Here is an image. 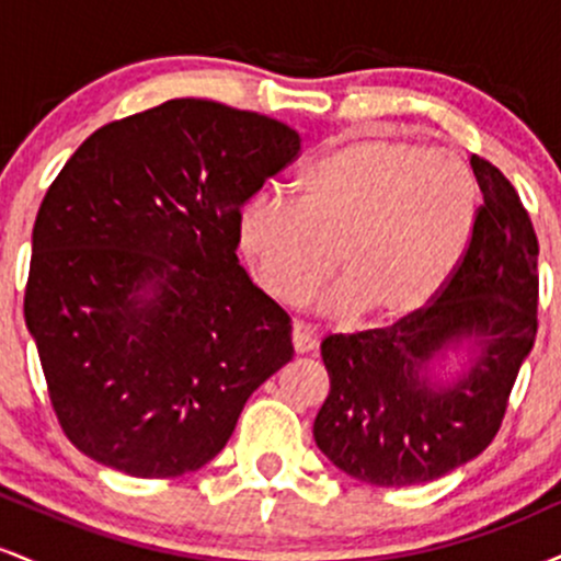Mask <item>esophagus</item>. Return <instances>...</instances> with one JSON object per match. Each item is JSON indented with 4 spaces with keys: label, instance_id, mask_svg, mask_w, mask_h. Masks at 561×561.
I'll return each instance as SVG.
<instances>
[{
    "label": "esophagus",
    "instance_id": "1",
    "mask_svg": "<svg viewBox=\"0 0 561 561\" xmlns=\"http://www.w3.org/2000/svg\"><path fill=\"white\" fill-rule=\"evenodd\" d=\"M293 347H295V353L313 351V347H317V334L308 330V327L295 324L293 327Z\"/></svg>",
    "mask_w": 561,
    "mask_h": 561
}]
</instances>
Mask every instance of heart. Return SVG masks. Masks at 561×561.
Instances as JSON below:
<instances>
[{
  "label": "heart",
  "mask_w": 561,
  "mask_h": 561,
  "mask_svg": "<svg viewBox=\"0 0 561 561\" xmlns=\"http://www.w3.org/2000/svg\"><path fill=\"white\" fill-rule=\"evenodd\" d=\"M474 218L472 173L454 152L362 137L313 160L298 203L253 195L237 242L255 279L282 306H300L334 268L330 317L362 311L398 324L424 311L454 276Z\"/></svg>",
  "instance_id": "1"
}]
</instances>
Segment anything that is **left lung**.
<instances>
[{
  "mask_svg": "<svg viewBox=\"0 0 561 561\" xmlns=\"http://www.w3.org/2000/svg\"><path fill=\"white\" fill-rule=\"evenodd\" d=\"M469 163L482 205L448 285L416 317L321 343L330 396L313 437L334 467L369 485H420L482 454L536 343V229L491 160ZM461 336H474L483 351L470 375L454 389H430L419 369Z\"/></svg>",
  "mask_w": 561,
  "mask_h": 561,
  "instance_id": "8db88e82",
  "label": "left lung"
}]
</instances>
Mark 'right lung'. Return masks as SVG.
Wrapping results in <instances>:
<instances>
[{
  "mask_svg": "<svg viewBox=\"0 0 561 561\" xmlns=\"http://www.w3.org/2000/svg\"><path fill=\"white\" fill-rule=\"evenodd\" d=\"M298 152L268 115L169 100L96 128L49 184L23 313L57 422L94 461L195 472L293 358L289 317L237 263V218Z\"/></svg>",
  "mask_w": 561,
  "mask_h": 561,
  "instance_id": "add662e5",
  "label": "right lung"
}]
</instances>
